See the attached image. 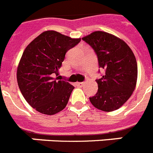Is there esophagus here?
<instances>
[{"instance_id": "obj_1", "label": "esophagus", "mask_w": 153, "mask_h": 153, "mask_svg": "<svg viewBox=\"0 0 153 153\" xmlns=\"http://www.w3.org/2000/svg\"><path fill=\"white\" fill-rule=\"evenodd\" d=\"M76 86H77V87H83V82H77V83H76Z\"/></svg>"}]
</instances>
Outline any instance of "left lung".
<instances>
[{
    "instance_id": "8db88e82",
    "label": "left lung",
    "mask_w": 153,
    "mask_h": 153,
    "mask_svg": "<svg viewBox=\"0 0 153 153\" xmlns=\"http://www.w3.org/2000/svg\"><path fill=\"white\" fill-rule=\"evenodd\" d=\"M82 39L92 47L99 67L104 70L100 79H96L98 90L90 97L91 104L104 111L117 110L135 88L138 66L135 55L123 40L105 32H94Z\"/></svg>"
}]
</instances>
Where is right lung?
<instances>
[{"label": "right lung", "instance_id": "add662e5", "mask_svg": "<svg viewBox=\"0 0 153 153\" xmlns=\"http://www.w3.org/2000/svg\"><path fill=\"white\" fill-rule=\"evenodd\" d=\"M80 40L45 31L25 48L18 64L17 80L26 101L37 111L53 115L66 106L74 87L53 76L59 75L66 52Z\"/></svg>", "mask_w": 153, "mask_h": 153}]
</instances>
